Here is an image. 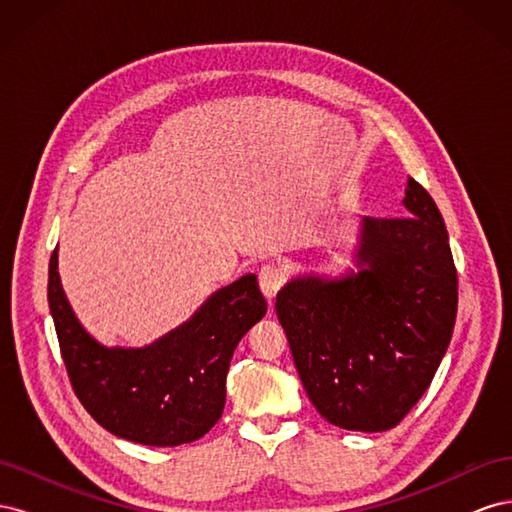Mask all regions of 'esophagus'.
Wrapping results in <instances>:
<instances>
[{"instance_id": "esophagus-1", "label": "esophagus", "mask_w": 512, "mask_h": 512, "mask_svg": "<svg viewBox=\"0 0 512 512\" xmlns=\"http://www.w3.org/2000/svg\"><path fill=\"white\" fill-rule=\"evenodd\" d=\"M258 282H260V290L265 297L271 301L277 292H280V288L284 286L286 282V273L282 267L277 265H267L262 267L260 273H258Z\"/></svg>"}]
</instances>
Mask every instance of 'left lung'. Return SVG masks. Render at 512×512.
Instances as JSON below:
<instances>
[{
	"label": "left lung",
	"mask_w": 512,
	"mask_h": 512,
	"mask_svg": "<svg viewBox=\"0 0 512 512\" xmlns=\"http://www.w3.org/2000/svg\"><path fill=\"white\" fill-rule=\"evenodd\" d=\"M401 218H363L359 273L297 277L277 292L307 397L329 423L386 431L431 384L451 344L457 269L442 213L408 179Z\"/></svg>",
	"instance_id": "left-lung-1"
}]
</instances>
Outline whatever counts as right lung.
I'll return each instance as SVG.
<instances>
[{
  "label": "right lung",
  "instance_id": "1",
  "mask_svg": "<svg viewBox=\"0 0 512 512\" xmlns=\"http://www.w3.org/2000/svg\"><path fill=\"white\" fill-rule=\"evenodd\" d=\"M49 307L61 359L85 410L106 431L147 446L188 444L220 421L241 337L267 314L256 275L218 290L190 322L147 348H104L76 320L49 262Z\"/></svg>",
  "mask_w": 512,
  "mask_h": 512
}]
</instances>
